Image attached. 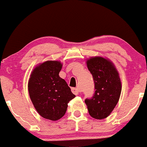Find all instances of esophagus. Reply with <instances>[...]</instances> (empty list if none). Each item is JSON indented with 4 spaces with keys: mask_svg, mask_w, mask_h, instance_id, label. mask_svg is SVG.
<instances>
[{
    "mask_svg": "<svg viewBox=\"0 0 147 147\" xmlns=\"http://www.w3.org/2000/svg\"><path fill=\"white\" fill-rule=\"evenodd\" d=\"M71 91H72V93L75 95H78V93H79V90H78L77 88H72Z\"/></svg>",
    "mask_w": 147,
    "mask_h": 147,
    "instance_id": "esophagus-1",
    "label": "esophagus"
}]
</instances>
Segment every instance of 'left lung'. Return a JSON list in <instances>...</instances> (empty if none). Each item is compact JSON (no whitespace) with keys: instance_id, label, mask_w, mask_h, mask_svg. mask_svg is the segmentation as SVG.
Wrapping results in <instances>:
<instances>
[{"instance_id":"obj_1","label":"left lung","mask_w":147,"mask_h":147,"mask_svg":"<svg viewBox=\"0 0 147 147\" xmlns=\"http://www.w3.org/2000/svg\"><path fill=\"white\" fill-rule=\"evenodd\" d=\"M89 71L93 76L95 93L85 102L93 118L107 117L117 105L120 96L121 82L113 64L102 57H93L87 61Z\"/></svg>"}]
</instances>
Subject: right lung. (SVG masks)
<instances>
[{"mask_svg":"<svg viewBox=\"0 0 147 147\" xmlns=\"http://www.w3.org/2000/svg\"><path fill=\"white\" fill-rule=\"evenodd\" d=\"M61 67L59 61H45L34 69L28 83L30 99L37 111L42 117L53 121L64 115L68 102L75 97L59 76Z\"/></svg>","mask_w":147,"mask_h":147,"instance_id":"add662e5","label":"right lung"}]
</instances>
